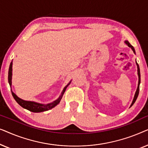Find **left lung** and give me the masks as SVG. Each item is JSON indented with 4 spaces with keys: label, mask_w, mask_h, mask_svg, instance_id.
Masks as SVG:
<instances>
[{
    "label": "left lung",
    "mask_w": 148,
    "mask_h": 148,
    "mask_svg": "<svg viewBox=\"0 0 148 148\" xmlns=\"http://www.w3.org/2000/svg\"><path fill=\"white\" fill-rule=\"evenodd\" d=\"M125 43L127 44V46H129V47H130L132 50L134 52V54H135V49L134 48H133V46L132 45H131V44L129 43V42L126 40V41H125ZM136 64H137V75H138V78H139V80H138V86H137V90L136 92H135V96H134V98H133V102L131 103L130 107H131L134 104L135 101H136L137 98V96H138L139 95V84H140V82H141V76H140V69H139V64H137V62L136 61Z\"/></svg>",
    "instance_id": "obj_1"
}]
</instances>
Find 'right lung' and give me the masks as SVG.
<instances>
[{
    "mask_svg": "<svg viewBox=\"0 0 148 148\" xmlns=\"http://www.w3.org/2000/svg\"><path fill=\"white\" fill-rule=\"evenodd\" d=\"M12 66H13V62H11V64H10L9 69V75H8V80H9V84L10 85V87H11L12 86V75H13V73H12V71H13ZM71 81L64 87V89L62 91L61 94L60 95V96L58 97V99H56V100L53 101L52 102L48 103V104H40V103L34 102V101H27L22 100V99L19 98V97H18L12 90L11 92L14 99L16 100V102H17L21 107H23V108L27 109V110L33 112H44V111L50 110V109L53 108L54 107H55L56 106V105L59 104L60 100H61L62 99V97L63 96L64 92H65L66 88H67L69 85L71 84Z\"/></svg>",
    "mask_w": 148,
    "mask_h": 148,
    "instance_id": "obj_1",
    "label": "right lung"
}]
</instances>
